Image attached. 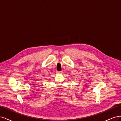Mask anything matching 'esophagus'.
<instances>
[{
	"instance_id": "esophagus-1",
	"label": "esophagus",
	"mask_w": 121,
	"mask_h": 121,
	"mask_svg": "<svg viewBox=\"0 0 121 121\" xmlns=\"http://www.w3.org/2000/svg\"><path fill=\"white\" fill-rule=\"evenodd\" d=\"M56 73H60V74H61V73H63V72H62V71H61V72H60V71H57V72H56Z\"/></svg>"
}]
</instances>
